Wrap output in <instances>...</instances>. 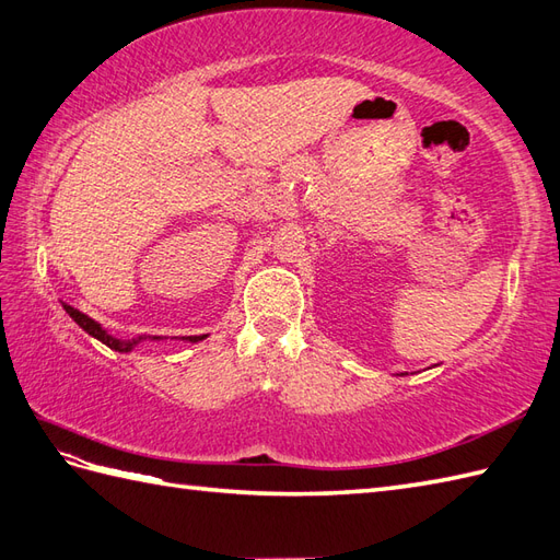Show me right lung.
Returning a JSON list of instances; mask_svg holds the SVG:
<instances>
[{
  "instance_id": "add662e5",
  "label": "right lung",
  "mask_w": 560,
  "mask_h": 560,
  "mask_svg": "<svg viewBox=\"0 0 560 560\" xmlns=\"http://www.w3.org/2000/svg\"><path fill=\"white\" fill-rule=\"evenodd\" d=\"M63 308H66V313L68 316H71L80 327H83V330L88 332V335H92L94 339H100L102 345H106L108 349H114V351H122V353H128V351H132L135 347H138L140 342H144L147 337H132V339H118V337H114V335H108L104 327L97 323V320H92L90 316H85L83 311H78V308H73V306H68V304H63ZM207 337V335H195V337H183V339H189V342H201V339ZM149 339H161V337H149Z\"/></svg>"
}]
</instances>
